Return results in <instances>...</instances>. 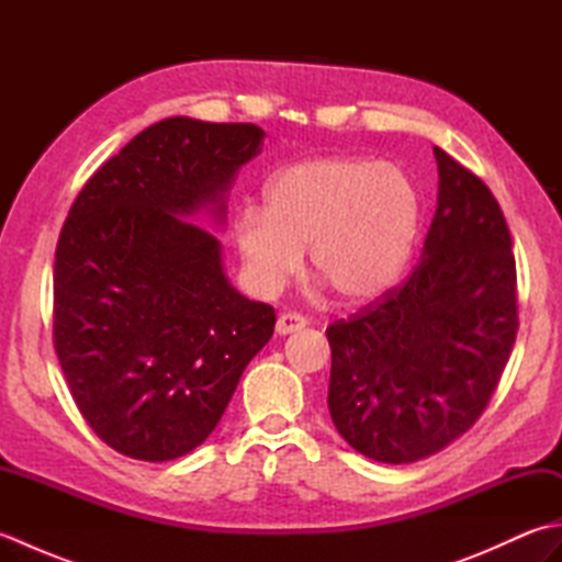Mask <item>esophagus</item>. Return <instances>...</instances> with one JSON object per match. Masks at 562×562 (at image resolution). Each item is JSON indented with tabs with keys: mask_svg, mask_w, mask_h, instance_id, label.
I'll list each match as a JSON object with an SVG mask.
<instances>
[{
	"mask_svg": "<svg viewBox=\"0 0 562 562\" xmlns=\"http://www.w3.org/2000/svg\"><path fill=\"white\" fill-rule=\"evenodd\" d=\"M304 326H306V318H304L302 314L288 312V314H280V318H278V326H274V330H278L280 336H288V333L302 330Z\"/></svg>",
	"mask_w": 562,
	"mask_h": 562,
	"instance_id": "1",
	"label": "esophagus"
}]
</instances>
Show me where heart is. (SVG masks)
Instances as JSON below:
<instances>
[{
  "label": "heart",
  "mask_w": 562,
  "mask_h": 562,
  "mask_svg": "<svg viewBox=\"0 0 562 562\" xmlns=\"http://www.w3.org/2000/svg\"><path fill=\"white\" fill-rule=\"evenodd\" d=\"M423 195L408 171L369 157L292 164L266 186V210L244 207L234 241L262 294L282 290L308 248L314 272L342 302L391 290L413 256Z\"/></svg>",
  "instance_id": "obj_1"
}]
</instances>
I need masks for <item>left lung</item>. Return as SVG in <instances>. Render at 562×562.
Instances as JSON below:
<instances>
[{
  "label": "left lung",
  "instance_id": "obj_1",
  "mask_svg": "<svg viewBox=\"0 0 562 562\" xmlns=\"http://www.w3.org/2000/svg\"><path fill=\"white\" fill-rule=\"evenodd\" d=\"M437 212L411 278L326 328L328 411L364 457H432L483 415L519 330L517 262L495 195L435 147Z\"/></svg>",
  "mask_w": 562,
  "mask_h": 562
}]
</instances>
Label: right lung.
<instances>
[{"label": "right lung", "mask_w": 562, "mask_h": 562, "mask_svg": "<svg viewBox=\"0 0 562 562\" xmlns=\"http://www.w3.org/2000/svg\"><path fill=\"white\" fill-rule=\"evenodd\" d=\"M254 123L166 117L81 188L55 250L53 342L77 408L111 449L171 461L217 427L274 308L238 294L217 236L188 217L214 205L260 151Z\"/></svg>", "instance_id": "right-lung-1"}]
</instances>
